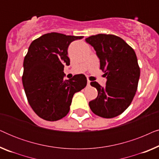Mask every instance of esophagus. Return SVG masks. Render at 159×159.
<instances>
[{"instance_id": "obj_1", "label": "esophagus", "mask_w": 159, "mask_h": 159, "mask_svg": "<svg viewBox=\"0 0 159 159\" xmlns=\"http://www.w3.org/2000/svg\"><path fill=\"white\" fill-rule=\"evenodd\" d=\"M90 85V81L89 80H88V86Z\"/></svg>"}]
</instances>
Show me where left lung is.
I'll list each match as a JSON object with an SVG mask.
<instances>
[{"label":"left lung","instance_id":"1","mask_svg":"<svg viewBox=\"0 0 159 159\" xmlns=\"http://www.w3.org/2000/svg\"><path fill=\"white\" fill-rule=\"evenodd\" d=\"M85 41L94 48L100 69L107 79L104 88L97 82H91L97 89L98 96L89 102V106L98 116L114 118L129 107L138 89L140 71L135 52L114 34H98Z\"/></svg>","mask_w":159,"mask_h":159}]
</instances>
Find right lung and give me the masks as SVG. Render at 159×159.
Returning <instances> with one entry per match:
<instances>
[{"label": "right lung", "mask_w": 159, "mask_h": 159, "mask_svg": "<svg viewBox=\"0 0 159 159\" xmlns=\"http://www.w3.org/2000/svg\"><path fill=\"white\" fill-rule=\"evenodd\" d=\"M82 38L51 32L30 45L24 59L22 83L30 106L45 120L57 121L66 116L74 94L87 85L82 74L64 80V66L70 64L69 45Z\"/></svg>", "instance_id": "1"}]
</instances>
